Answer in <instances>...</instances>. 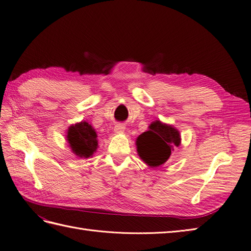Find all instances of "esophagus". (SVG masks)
<instances>
[{
    "instance_id": "34e87169",
    "label": "esophagus",
    "mask_w": 251,
    "mask_h": 251,
    "mask_svg": "<svg viewBox=\"0 0 251 251\" xmlns=\"http://www.w3.org/2000/svg\"><path fill=\"white\" fill-rule=\"evenodd\" d=\"M124 130H125V125L122 124V123L117 124V125L115 126V128H114V131H115L116 133H123Z\"/></svg>"
}]
</instances>
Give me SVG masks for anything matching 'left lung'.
<instances>
[{
  "mask_svg": "<svg viewBox=\"0 0 251 251\" xmlns=\"http://www.w3.org/2000/svg\"><path fill=\"white\" fill-rule=\"evenodd\" d=\"M180 145L179 130L158 120L152 122L149 130L136 138L137 154L151 168H157L168 161L174 148Z\"/></svg>",
  "mask_w": 251,
  "mask_h": 251,
  "instance_id": "1",
  "label": "left lung"
}]
</instances>
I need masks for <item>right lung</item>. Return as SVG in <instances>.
<instances>
[{"label":"right lung","mask_w":251,"mask_h":251,"mask_svg":"<svg viewBox=\"0 0 251 251\" xmlns=\"http://www.w3.org/2000/svg\"><path fill=\"white\" fill-rule=\"evenodd\" d=\"M67 141L71 151L79 158L92 157L98 148L96 131L86 121H81L68 128Z\"/></svg>","instance_id":"add662e5"}]
</instances>
